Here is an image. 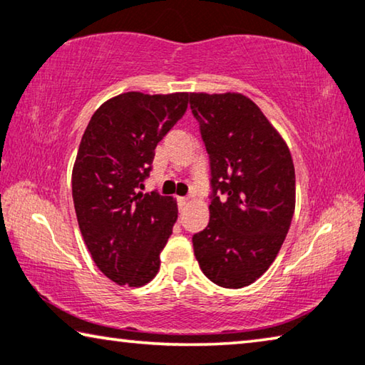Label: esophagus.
Instances as JSON below:
<instances>
[{
	"mask_svg": "<svg viewBox=\"0 0 365 365\" xmlns=\"http://www.w3.org/2000/svg\"><path fill=\"white\" fill-rule=\"evenodd\" d=\"M178 202H179V207H181V210H182L184 207H186V205L189 204V199H187V197H179Z\"/></svg>",
	"mask_w": 365,
	"mask_h": 365,
	"instance_id": "esophagus-1",
	"label": "esophagus"
}]
</instances>
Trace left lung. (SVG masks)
<instances>
[{
    "mask_svg": "<svg viewBox=\"0 0 365 365\" xmlns=\"http://www.w3.org/2000/svg\"><path fill=\"white\" fill-rule=\"evenodd\" d=\"M210 160V218L192 238L202 272L225 289L264 274L279 255L295 210L292 155L262 110L241 93H190ZM226 194L220 201L216 190Z\"/></svg>",
    "mask_w": 365,
    "mask_h": 365,
    "instance_id": "left-lung-1",
    "label": "left lung"
}]
</instances>
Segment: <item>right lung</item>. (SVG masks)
Listing matches in <instances>:
<instances>
[{"mask_svg": "<svg viewBox=\"0 0 365 365\" xmlns=\"http://www.w3.org/2000/svg\"><path fill=\"white\" fill-rule=\"evenodd\" d=\"M187 103L189 93H122L99 106L83 133L71 173L78 225L94 264L119 285L142 287L160 271L178 202L140 189Z\"/></svg>", "mask_w": 365, "mask_h": 365, "instance_id": "1", "label": "right lung"}]
</instances>
